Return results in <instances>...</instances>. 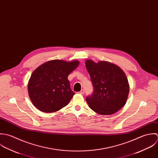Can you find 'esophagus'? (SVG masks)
I'll use <instances>...</instances> for the list:
<instances>
[{"instance_id": "obj_1", "label": "esophagus", "mask_w": 158, "mask_h": 158, "mask_svg": "<svg viewBox=\"0 0 158 158\" xmlns=\"http://www.w3.org/2000/svg\"><path fill=\"white\" fill-rule=\"evenodd\" d=\"M79 94L83 95V94H84V90H81V91L79 92Z\"/></svg>"}]
</instances>
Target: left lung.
<instances>
[{
  "mask_svg": "<svg viewBox=\"0 0 158 158\" xmlns=\"http://www.w3.org/2000/svg\"><path fill=\"white\" fill-rule=\"evenodd\" d=\"M94 87V92L86 98L89 106L101 115H112L126 104L129 85L125 73L117 65L106 61L85 62Z\"/></svg>",
  "mask_w": 158,
  "mask_h": 158,
  "instance_id": "left-lung-1",
  "label": "left lung"
}]
</instances>
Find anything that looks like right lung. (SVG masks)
Here are the masks:
<instances>
[{"instance_id":"add662e5","label":"right lung","mask_w":158,"mask_h":158,"mask_svg":"<svg viewBox=\"0 0 158 158\" xmlns=\"http://www.w3.org/2000/svg\"><path fill=\"white\" fill-rule=\"evenodd\" d=\"M79 62L53 60L41 64L33 73L28 92L33 104L44 112H55L68 104L75 94L71 90L69 74Z\"/></svg>"}]
</instances>
